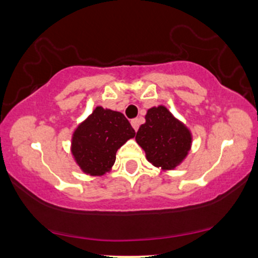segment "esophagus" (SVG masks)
I'll return each instance as SVG.
<instances>
[{
    "label": "esophagus",
    "mask_w": 258,
    "mask_h": 258,
    "mask_svg": "<svg viewBox=\"0 0 258 258\" xmlns=\"http://www.w3.org/2000/svg\"><path fill=\"white\" fill-rule=\"evenodd\" d=\"M131 125H132L133 128H135V131H137V130L139 128V120L138 119L131 120Z\"/></svg>",
    "instance_id": "34e87169"
}]
</instances>
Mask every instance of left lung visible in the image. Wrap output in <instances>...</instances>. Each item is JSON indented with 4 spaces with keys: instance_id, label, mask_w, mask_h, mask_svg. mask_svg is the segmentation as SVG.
Instances as JSON below:
<instances>
[{
    "instance_id": "left-lung-1",
    "label": "left lung",
    "mask_w": 258,
    "mask_h": 258,
    "mask_svg": "<svg viewBox=\"0 0 258 258\" xmlns=\"http://www.w3.org/2000/svg\"><path fill=\"white\" fill-rule=\"evenodd\" d=\"M136 141L146 152L148 161L164 170L176 167L191 144L188 128L162 105L148 110L146 123L139 127Z\"/></svg>"
}]
</instances>
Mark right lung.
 <instances>
[{"instance_id":"1","label":"right lung","mask_w":258,"mask_h":258,"mask_svg":"<svg viewBox=\"0 0 258 258\" xmlns=\"http://www.w3.org/2000/svg\"><path fill=\"white\" fill-rule=\"evenodd\" d=\"M135 135L123 114L97 106L74 133L73 155L84 172L102 176L114 165L117 149Z\"/></svg>"}]
</instances>
